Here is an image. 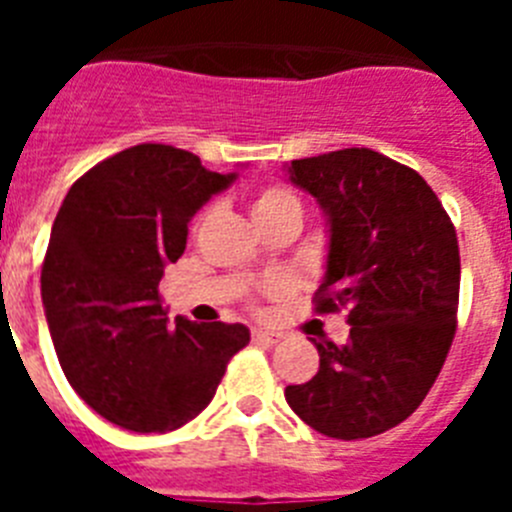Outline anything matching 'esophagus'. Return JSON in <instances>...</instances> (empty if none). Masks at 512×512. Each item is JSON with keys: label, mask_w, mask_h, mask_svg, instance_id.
<instances>
[{"label": "esophagus", "mask_w": 512, "mask_h": 512, "mask_svg": "<svg viewBox=\"0 0 512 512\" xmlns=\"http://www.w3.org/2000/svg\"><path fill=\"white\" fill-rule=\"evenodd\" d=\"M253 341H259V343H277L282 341L284 333H279V330H266V328H253Z\"/></svg>", "instance_id": "esophagus-1"}]
</instances>
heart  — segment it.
<instances>
[{
	"mask_svg": "<svg viewBox=\"0 0 512 512\" xmlns=\"http://www.w3.org/2000/svg\"><path fill=\"white\" fill-rule=\"evenodd\" d=\"M289 212L302 217L300 194L287 184H269L253 200V217L256 220H269V217L289 215Z\"/></svg>",
	"mask_w": 512,
	"mask_h": 512,
	"instance_id": "obj_1",
	"label": "heart"
}]
</instances>
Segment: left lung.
<instances>
[{
    "mask_svg": "<svg viewBox=\"0 0 512 512\" xmlns=\"http://www.w3.org/2000/svg\"><path fill=\"white\" fill-rule=\"evenodd\" d=\"M289 182L328 217L315 312L348 310L343 346L320 338L318 374L284 390L289 408L330 438H369L413 415L456 333L459 241L423 176L372 148L300 158Z\"/></svg>",
    "mask_w": 512,
    "mask_h": 512,
    "instance_id": "obj_1",
    "label": "left lung"
}]
</instances>
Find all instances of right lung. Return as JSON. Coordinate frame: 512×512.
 <instances>
[{
    "label": "right lung",
    "mask_w": 512,
    "mask_h": 512,
    "mask_svg": "<svg viewBox=\"0 0 512 512\" xmlns=\"http://www.w3.org/2000/svg\"><path fill=\"white\" fill-rule=\"evenodd\" d=\"M233 179L182 148L140 143L76 179L58 210L40 271L45 320L76 395L120 428H182L251 341L241 323L179 315L171 328L158 295L194 212Z\"/></svg>",
    "instance_id": "add662e5"
}]
</instances>
